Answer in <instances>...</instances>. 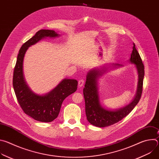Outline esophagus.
<instances>
[{
	"mask_svg": "<svg viewBox=\"0 0 159 159\" xmlns=\"http://www.w3.org/2000/svg\"><path fill=\"white\" fill-rule=\"evenodd\" d=\"M79 87H82L84 84V80L83 79H80L79 80Z\"/></svg>",
	"mask_w": 159,
	"mask_h": 159,
	"instance_id": "34e87169",
	"label": "esophagus"
}]
</instances>
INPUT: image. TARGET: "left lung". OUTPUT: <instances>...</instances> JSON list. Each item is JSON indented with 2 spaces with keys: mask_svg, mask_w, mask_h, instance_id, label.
I'll use <instances>...</instances> for the list:
<instances>
[{
  "mask_svg": "<svg viewBox=\"0 0 159 159\" xmlns=\"http://www.w3.org/2000/svg\"><path fill=\"white\" fill-rule=\"evenodd\" d=\"M129 61L131 63L135 64L139 74L137 94L129 104L115 111L106 109L99 103L97 81L101 72L99 69H94L87 74L85 87L83 89V94L85 99L87 119L91 125L98 127H106L116 123L126 117L139 102L143 91L145 71L144 65L138 51L135 48L134 43ZM112 65H115V66H120V64Z\"/></svg>",
  "mask_w": 159,
  "mask_h": 159,
  "instance_id": "left-lung-1",
  "label": "left lung"
}]
</instances>
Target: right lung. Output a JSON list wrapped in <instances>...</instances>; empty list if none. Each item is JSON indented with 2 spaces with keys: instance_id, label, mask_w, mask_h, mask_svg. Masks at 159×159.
Returning <instances> with one entry per match:
<instances>
[{
  "instance_id": "1",
  "label": "right lung",
  "mask_w": 159,
  "mask_h": 159,
  "mask_svg": "<svg viewBox=\"0 0 159 159\" xmlns=\"http://www.w3.org/2000/svg\"><path fill=\"white\" fill-rule=\"evenodd\" d=\"M53 30H41L25 43L19 50L14 67L12 84L17 101L25 114L41 122H51L58 117L63 100L75 92L78 82L75 79L63 80L49 93L40 96L33 93L24 79L22 63L25 53L31 45L44 37H56Z\"/></svg>"
}]
</instances>
